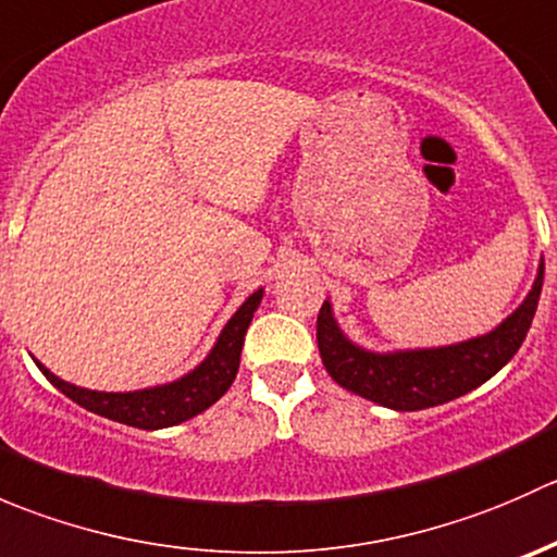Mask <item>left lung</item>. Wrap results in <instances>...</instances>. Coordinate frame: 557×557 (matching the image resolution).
Returning a JSON list of instances; mask_svg holds the SVG:
<instances>
[{
  "instance_id": "8db88e82",
  "label": "left lung",
  "mask_w": 557,
  "mask_h": 557,
  "mask_svg": "<svg viewBox=\"0 0 557 557\" xmlns=\"http://www.w3.org/2000/svg\"><path fill=\"white\" fill-rule=\"evenodd\" d=\"M542 283L544 261L539 263L536 280L522 305L487 334L455 345L391 352L356 345L336 323L331 301L325 299L318 314L320 358L334 383L380 407L396 412L440 407L487 383L512 361L536 314Z\"/></svg>"
}]
</instances>
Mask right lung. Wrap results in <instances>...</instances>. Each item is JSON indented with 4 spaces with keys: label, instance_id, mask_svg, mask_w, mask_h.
<instances>
[{
    "label": "right lung",
    "instance_id": "add662e5",
    "mask_svg": "<svg viewBox=\"0 0 557 557\" xmlns=\"http://www.w3.org/2000/svg\"><path fill=\"white\" fill-rule=\"evenodd\" d=\"M263 299V288L250 294L243 301L237 312L232 314L223 331L218 334L215 345L207 352L205 361L199 367L190 369L183 377L172 380V383L143 387V391H123V393H107V391H88V387L72 385L66 380L55 377L48 367L35 361L39 372L50 380V385L59 387L66 398L81 404L83 409L94 414H102L115 423L134 425V429L159 431L170 429V425L185 423V420L196 418L205 412L207 407L218 401L223 393L228 391L237 377L239 356H243L247 325H250L252 312L258 310Z\"/></svg>",
    "mask_w": 557,
    "mask_h": 557
}]
</instances>
